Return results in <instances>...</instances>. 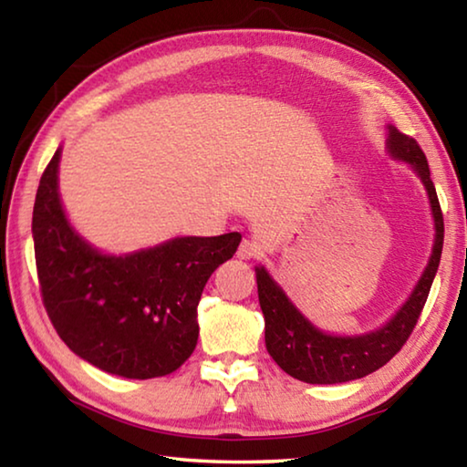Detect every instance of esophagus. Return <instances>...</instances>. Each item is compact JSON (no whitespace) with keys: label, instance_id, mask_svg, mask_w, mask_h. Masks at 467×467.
I'll use <instances>...</instances> for the list:
<instances>
[{"label":"esophagus","instance_id":"34e87169","mask_svg":"<svg viewBox=\"0 0 467 467\" xmlns=\"http://www.w3.org/2000/svg\"><path fill=\"white\" fill-rule=\"evenodd\" d=\"M257 251H259L257 241L244 239V241L239 244V251H236V257H239V259H253V257L257 255Z\"/></svg>","mask_w":467,"mask_h":467}]
</instances>
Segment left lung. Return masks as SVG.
Segmentation results:
<instances>
[{"label":"left lung","instance_id":"8db88e82","mask_svg":"<svg viewBox=\"0 0 467 467\" xmlns=\"http://www.w3.org/2000/svg\"><path fill=\"white\" fill-rule=\"evenodd\" d=\"M385 148L393 161L406 162L416 172V177L422 181L426 189V195H429L434 223V241L429 264H426L420 280L416 282L406 303L395 311L393 317L385 321L381 327L357 336H337L319 329L296 309V305L272 278V274L264 265H257V295L265 319V348L275 360V365L298 381L336 385L375 373L406 344L418 317H420L426 298H429L432 280L439 270L442 234H445L429 162H426V156L420 146L416 144V140L404 136L393 125H387Z\"/></svg>","mask_w":467,"mask_h":467}]
</instances>
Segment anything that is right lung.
Instances as JSON below:
<instances>
[{"instance_id":"add662e5","label":"right lung","mask_w":467,"mask_h":467,"mask_svg":"<svg viewBox=\"0 0 467 467\" xmlns=\"http://www.w3.org/2000/svg\"><path fill=\"white\" fill-rule=\"evenodd\" d=\"M61 148L45 169L33 210L47 315L69 350L125 379L171 375L195 350L205 282L231 259L239 233L175 236L113 255L76 231L59 195Z\"/></svg>"}]
</instances>
